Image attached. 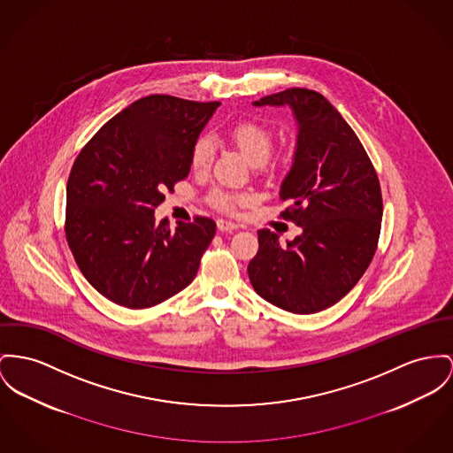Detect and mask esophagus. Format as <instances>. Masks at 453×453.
<instances>
[{
  "label": "esophagus",
  "mask_w": 453,
  "mask_h": 453,
  "mask_svg": "<svg viewBox=\"0 0 453 453\" xmlns=\"http://www.w3.org/2000/svg\"><path fill=\"white\" fill-rule=\"evenodd\" d=\"M216 225H218L219 232H234V230H237V225L228 221V219H218Z\"/></svg>",
  "instance_id": "obj_1"
}]
</instances>
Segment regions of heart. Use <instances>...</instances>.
<instances>
[{
	"instance_id": "1",
	"label": "heart",
	"mask_w": 453,
	"mask_h": 453,
	"mask_svg": "<svg viewBox=\"0 0 453 453\" xmlns=\"http://www.w3.org/2000/svg\"><path fill=\"white\" fill-rule=\"evenodd\" d=\"M230 135L250 165L261 166L270 159L273 151V134L266 125L257 123V121H241L232 127ZM214 151H216V148H214L211 135H201L194 142V148L190 152L192 166L199 172L210 168L212 157H214ZM212 199H214L216 206H219L221 210H230L237 201H242L245 197L234 196V194H228L223 190H216L212 194Z\"/></svg>"
}]
</instances>
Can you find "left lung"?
<instances>
[{
    "label": "left lung",
    "mask_w": 453,
    "mask_h": 453,
    "mask_svg": "<svg viewBox=\"0 0 453 453\" xmlns=\"http://www.w3.org/2000/svg\"><path fill=\"white\" fill-rule=\"evenodd\" d=\"M252 104L292 110L296 151L280 201L292 204L283 216L302 232L281 243L272 230H259L249 280L283 311L319 312L354 288L376 252L383 216L380 181L354 130L319 92L294 88Z\"/></svg>",
    "instance_id": "obj_1"
}]
</instances>
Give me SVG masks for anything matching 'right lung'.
Here are the masks:
<instances>
[{"mask_svg": "<svg viewBox=\"0 0 453 453\" xmlns=\"http://www.w3.org/2000/svg\"><path fill=\"white\" fill-rule=\"evenodd\" d=\"M219 106L173 96L142 97L77 156L66 183V241L92 287L108 301L144 309L196 278L216 234L211 218L170 230L154 210L190 172V152Z\"/></svg>", "mask_w": 453, "mask_h": 453, "instance_id": "obj_1", "label": "right lung"}]
</instances>
